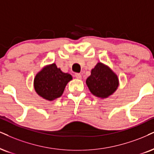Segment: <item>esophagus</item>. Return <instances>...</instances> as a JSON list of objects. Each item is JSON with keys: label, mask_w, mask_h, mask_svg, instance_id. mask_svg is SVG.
<instances>
[{"label": "esophagus", "mask_w": 154, "mask_h": 154, "mask_svg": "<svg viewBox=\"0 0 154 154\" xmlns=\"http://www.w3.org/2000/svg\"><path fill=\"white\" fill-rule=\"evenodd\" d=\"M75 77L76 78V79H81V73H76L75 74Z\"/></svg>", "instance_id": "esophagus-1"}]
</instances>
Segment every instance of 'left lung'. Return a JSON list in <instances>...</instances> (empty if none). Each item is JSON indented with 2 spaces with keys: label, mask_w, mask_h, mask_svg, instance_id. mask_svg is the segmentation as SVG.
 Instances as JSON below:
<instances>
[{
  "label": "left lung",
  "mask_w": 154,
  "mask_h": 154,
  "mask_svg": "<svg viewBox=\"0 0 154 154\" xmlns=\"http://www.w3.org/2000/svg\"><path fill=\"white\" fill-rule=\"evenodd\" d=\"M86 84L94 96L106 98L116 90L119 79L109 68L101 63H98L86 79Z\"/></svg>",
  "instance_id": "8db88e82"
}]
</instances>
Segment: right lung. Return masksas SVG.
Listing matches in <instances>:
<instances>
[{
    "label": "right lung",
    "mask_w": 154,
    "mask_h": 154,
    "mask_svg": "<svg viewBox=\"0 0 154 154\" xmlns=\"http://www.w3.org/2000/svg\"><path fill=\"white\" fill-rule=\"evenodd\" d=\"M71 79L70 74L63 73L53 63L45 66L35 75L34 88L41 97L52 100L61 96L66 84Z\"/></svg>",
    "instance_id": "right-lung-1"
}]
</instances>
